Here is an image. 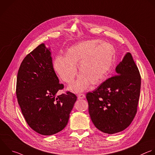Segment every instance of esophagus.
I'll use <instances>...</instances> for the list:
<instances>
[{
    "mask_svg": "<svg viewBox=\"0 0 155 155\" xmlns=\"http://www.w3.org/2000/svg\"><path fill=\"white\" fill-rule=\"evenodd\" d=\"M77 97H78V99H82L85 98V95L84 94H78Z\"/></svg>",
    "mask_w": 155,
    "mask_h": 155,
    "instance_id": "1",
    "label": "esophagus"
}]
</instances>
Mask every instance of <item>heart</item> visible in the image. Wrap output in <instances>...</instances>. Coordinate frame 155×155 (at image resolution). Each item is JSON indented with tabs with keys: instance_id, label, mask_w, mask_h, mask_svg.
<instances>
[{
	"instance_id": "heart-1",
	"label": "heart",
	"mask_w": 155,
	"mask_h": 155,
	"mask_svg": "<svg viewBox=\"0 0 155 155\" xmlns=\"http://www.w3.org/2000/svg\"><path fill=\"white\" fill-rule=\"evenodd\" d=\"M115 51L112 44L100 40L80 42L68 48L65 56L55 57L54 69L61 80L70 84L77 74L78 66L81 75L70 89L81 92L90 83L96 85L104 80L114 63Z\"/></svg>"
}]
</instances>
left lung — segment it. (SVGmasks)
<instances>
[{
  "label": "left lung",
  "mask_w": 155,
  "mask_h": 155,
  "mask_svg": "<svg viewBox=\"0 0 155 155\" xmlns=\"http://www.w3.org/2000/svg\"><path fill=\"white\" fill-rule=\"evenodd\" d=\"M115 75L86 94L89 113L101 131L114 134L126 129L137 110L141 77L131 54L128 52L117 66Z\"/></svg>",
  "instance_id": "left-lung-1"
}]
</instances>
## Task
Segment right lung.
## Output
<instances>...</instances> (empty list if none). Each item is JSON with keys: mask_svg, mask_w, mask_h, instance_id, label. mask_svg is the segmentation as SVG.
<instances>
[{"mask_svg": "<svg viewBox=\"0 0 155 155\" xmlns=\"http://www.w3.org/2000/svg\"><path fill=\"white\" fill-rule=\"evenodd\" d=\"M63 88L54 71L50 49L42 43L21 63L16 89L22 113L38 133L52 135L67 125L77 96L69 91L56 96Z\"/></svg>", "mask_w": 155, "mask_h": 155, "instance_id": "obj_1", "label": "right lung"}]
</instances>
